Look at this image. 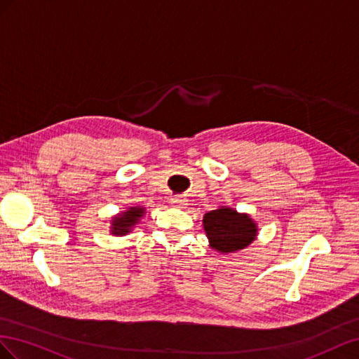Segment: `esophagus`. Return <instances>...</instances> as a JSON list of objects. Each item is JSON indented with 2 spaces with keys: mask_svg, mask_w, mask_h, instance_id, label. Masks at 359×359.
<instances>
[{
  "mask_svg": "<svg viewBox=\"0 0 359 359\" xmlns=\"http://www.w3.org/2000/svg\"><path fill=\"white\" fill-rule=\"evenodd\" d=\"M171 203L174 204V206H177V208H185V206H188V200H187L185 197H180V196L172 197V198H171Z\"/></svg>",
  "mask_w": 359,
  "mask_h": 359,
  "instance_id": "34e87169",
  "label": "esophagus"
}]
</instances>
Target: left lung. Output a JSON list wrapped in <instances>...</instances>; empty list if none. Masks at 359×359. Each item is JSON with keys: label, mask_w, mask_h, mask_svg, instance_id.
<instances>
[{"label": "left lung", "mask_w": 359, "mask_h": 359, "mask_svg": "<svg viewBox=\"0 0 359 359\" xmlns=\"http://www.w3.org/2000/svg\"><path fill=\"white\" fill-rule=\"evenodd\" d=\"M203 229L209 239V247L221 254L245 250L259 234L257 222L248 213H239L227 206H219L204 215Z\"/></svg>", "instance_id": "1"}]
</instances>
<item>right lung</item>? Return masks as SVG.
I'll return each mask as SVG.
<instances>
[{
    "mask_svg": "<svg viewBox=\"0 0 359 359\" xmlns=\"http://www.w3.org/2000/svg\"><path fill=\"white\" fill-rule=\"evenodd\" d=\"M144 213L146 208L142 206H130L118 212L111 218L109 233L112 236H126L137 227V224H140V219L144 217Z\"/></svg>",
    "mask_w": 359,
    "mask_h": 359,
    "instance_id": "add662e5",
    "label": "right lung"
}]
</instances>
